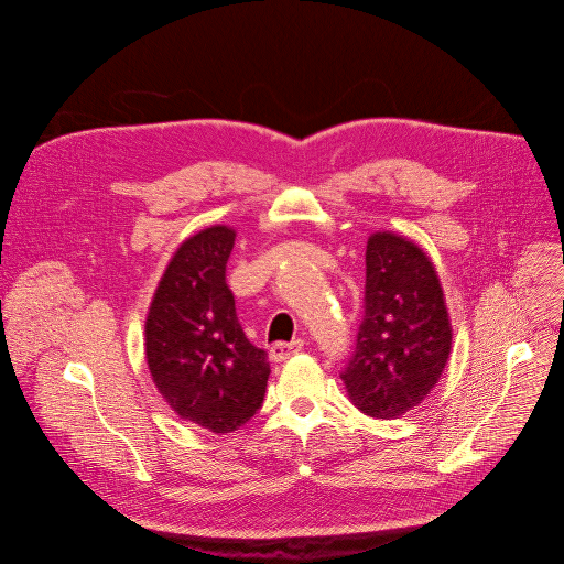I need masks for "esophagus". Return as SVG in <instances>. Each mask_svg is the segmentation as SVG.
<instances>
[{"label":"esophagus","instance_id":"esophagus-1","mask_svg":"<svg viewBox=\"0 0 564 564\" xmlns=\"http://www.w3.org/2000/svg\"><path fill=\"white\" fill-rule=\"evenodd\" d=\"M304 349V340H293V343H275L271 347V360L275 362H282V360H289L291 356L300 354Z\"/></svg>","mask_w":564,"mask_h":564}]
</instances>
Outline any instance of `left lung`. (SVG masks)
Instances as JSON below:
<instances>
[{"label":"left lung","mask_w":564,"mask_h":564,"mask_svg":"<svg viewBox=\"0 0 564 564\" xmlns=\"http://www.w3.org/2000/svg\"><path fill=\"white\" fill-rule=\"evenodd\" d=\"M452 354V322L426 253L395 234L367 242L365 313L343 371L351 402L391 420L417 406Z\"/></svg>","instance_id":"1"}]
</instances>
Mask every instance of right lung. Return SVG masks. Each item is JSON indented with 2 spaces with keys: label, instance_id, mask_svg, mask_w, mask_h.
<instances>
[{
  "label": "right lung",
  "instance_id": "add662e5",
  "mask_svg": "<svg viewBox=\"0 0 564 564\" xmlns=\"http://www.w3.org/2000/svg\"><path fill=\"white\" fill-rule=\"evenodd\" d=\"M236 231L210 227L169 262L147 317V362L169 406L213 433H231L262 406L271 367L249 343L227 262Z\"/></svg>",
  "mask_w": 564,
  "mask_h": 564
}]
</instances>
